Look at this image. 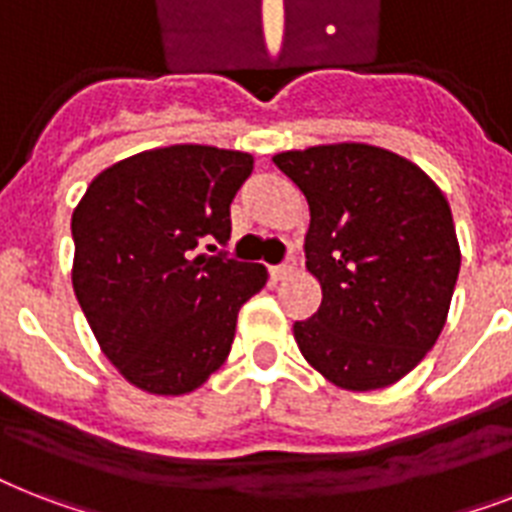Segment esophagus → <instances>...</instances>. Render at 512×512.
<instances>
[{
    "label": "esophagus",
    "instance_id": "obj_1",
    "mask_svg": "<svg viewBox=\"0 0 512 512\" xmlns=\"http://www.w3.org/2000/svg\"><path fill=\"white\" fill-rule=\"evenodd\" d=\"M292 273H295V260H289V263L271 268V279L273 281H284V279H289Z\"/></svg>",
    "mask_w": 512,
    "mask_h": 512
}]
</instances>
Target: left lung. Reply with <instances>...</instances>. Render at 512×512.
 Wrapping results in <instances>:
<instances>
[{"label": "left lung", "mask_w": 512, "mask_h": 512, "mask_svg": "<svg viewBox=\"0 0 512 512\" xmlns=\"http://www.w3.org/2000/svg\"><path fill=\"white\" fill-rule=\"evenodd\" d=\"M311 212L305 268L321 305L295 321L305 361L353 393L388 388L436 345L460 273L444 191L404 156L327 143L273 156Z\"/></svg>", "instance_id": "obj_1"}]
</instances>
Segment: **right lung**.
<instances>
[{
    "mask_svg": "<svg viewBox=\"0 0 512 512\" xmlns=\"http://www.w3.org/2000/svg\"><path fill=\"white\" fill-rule=\"evenodd\" d=\"M244 151L180 143L111 164L71 217L76 300L103 356L151 396H185L225 364L260 263L199 252L231 239ZM207 244L209 252H217Z\"/></svg>",
    "mask_w": 512,
    "mask_h": 512,
    "instance_id": "right-lung-1",
    "label": "right lung"
}]
</instances>
